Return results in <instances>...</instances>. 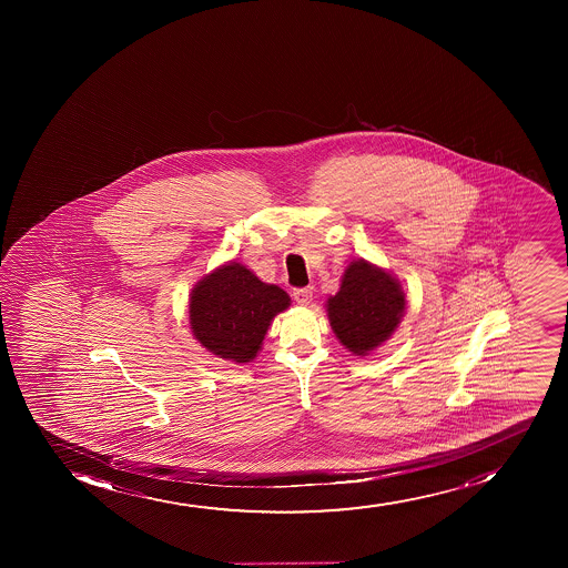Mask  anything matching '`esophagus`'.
Returning a JSON list of instances; mask_svg holds the SVG:
<instances>
[{
  "label": "esophagus",
  "instance_id": "obj_1",
  "mask_svg": "<svg viewBox=\"0 0 568 568\" xmlns=\"http://www.w3.org/2000/svg\"><path fill=\"white\" fill-rule=\"evenodd\" d=\"M294 300L295 303H300V305H308L311 300H313V287H295Z\"/></svg>",
  "mask_w": 568,
  "mask_h": 568
}]
</instances>
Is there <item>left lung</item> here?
<instances>
[{"label": "left lung", "instance_id": "obj_1", "mask_svg": "<svg viewBox=\"0 0 568 568\" xmlns=\"http://www.w3.org/2000/svg\"><path fill=\"white\" fill-rule=\"evenodd\" d=\"M404 311L399 282L364 260L351 263L339 292L327 300L333 332L351 353L359 356L390 337Z\"/></svg>", "mask_w": 568, "mask_h": 568}]
</instances>
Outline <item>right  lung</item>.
<instances>
[{"label": "right lung", "mask_w": 568, "mask_h": 568, "mask_svg": "<svg viewBox=\"0 0 568 568\" xmlns=\"http://www.w3.org/2000/svg\"><path fill=\"white\" fill-rule=\"evenodd\" d=\"M287 305L284 290L261 282L241 263H227L193 290L191 329L210 353L246 364L260 351L271 320Z\"/></svg>", "instance_id": "add662e5"}]
</instances>
